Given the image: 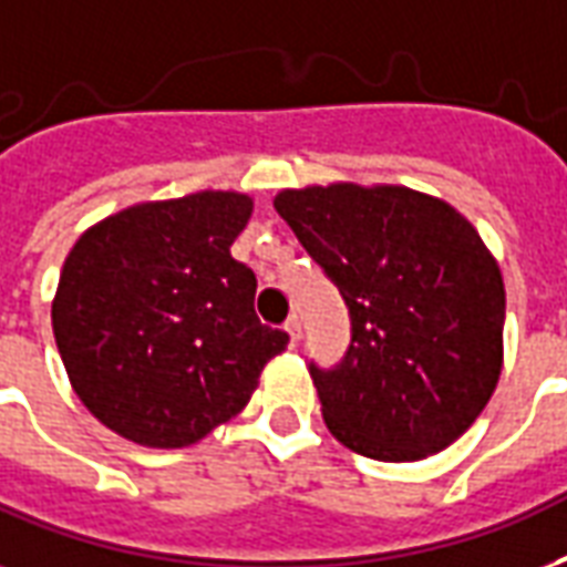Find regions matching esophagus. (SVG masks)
<instances>
[{
  "label": "esophagus",
  "mask_w": 567,
  "mask_h": 567,
  "mask_svg": "<svg viewBox=\"0 0 567 567\" xmlns=\"http://www.w3.org/2000/svg\"><path fill=\"white\" fill-rule=\"evenodd\" d=\"M285 332H288V336H291L293 344H297V341H300V336H302V323H300V318H297V315H291V318H288V321H285Z\"/></svg>",
  "instance_id": "obj_1"
}]
</instances>
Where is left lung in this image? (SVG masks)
Listing matches in <instances>:
<instances>
[{
	"label": "left lung",
	"mask_w": 567,
	"mask_h": 567,
	"mask_svg": "<svg viewBox=\"0 0 567 567\" xmlns=\"http://www.w3.org/2000/svg\"><path fill=\"white\" fill-rule=\"evenodd\" d=\"M274 207L351 312L339 365H309L332 437L389 464L452 446L503 371L505 285L478 231L389 184L282 189Z\"/></svg>",
	"instance_id": "1"
}]
</instances>
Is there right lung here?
<instances>
[{"label": "right lung", "instance_id": "add662e5", "mask_svg": "<svg viewBox=\"0 0 567 567\" xmlns=\"http://www.w3.org/2000/svg\"><path fill=\"white\" fill-rule=\"evenodd\" d=\"M244 193L202 189L106 216L73 244L53 332L94 419L151 449L207 437L249 404L288 332L255 315V274L231 258Z\"/></svg>", "mask_w": 567, "mask_h": 567}]
</instances>
